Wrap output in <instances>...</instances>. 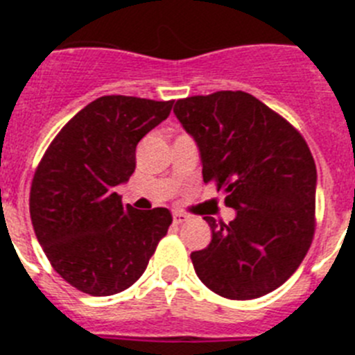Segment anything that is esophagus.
<instances>
[{
  "mask_svg": "<svg viewBox=\"0 0 355 355\" xmlns=\"http://www.w3.org/2000/svg\"><path fill=\"white\" fill-rule=\"evenodd\" d=\"M190 216L187 215V213L183 211H174L172 213V220H174V224H183V222H187Z\"/></svg>",
  "mask_w": 355,
  "mask_h": 355,
  "instance_id": "obj_1",
  "label": "esophagus"
}]
</instances>
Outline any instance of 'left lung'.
I'll return each instance as SVG.
<instances>
[{"label": "left lung", "mask_w": 355, "mask_h": 355, "mask_svg": "<svg viewBox=\"0 0 355 355\" xmlns=\"http://www.w3.org/2000/svg\"><path fill=\"white\" fill-rule=\"evenodd\" d=\"M174 115L197 144L202 180H215L236 216L190 254L197 277L233 300L270 293L302 263L315 233L316 167L300 133L241 90L180 99Z\"/></svg>", "instance_id": "8db88e82"}]
</instances>
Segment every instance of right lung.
<instances>
[{
    "instance_id": "1",
    "label": "right lung",
    "mask_w": 355,
    "mask_h": 355,
    "mask_svg": "<svg viewBox=\"0 0 355 355\" xmlns=\"http://www.w3.org/2000/svg\"><path fill=\"white\" fill-rule=\"evenodd\" d=\"M174 101L103 96L62 128L30 192L35 236L53 268L94 297L130 288L167 234V208L122 206L117 187L135 172L137 144L168 117Z\"/></svg>"
}]
</instances>
